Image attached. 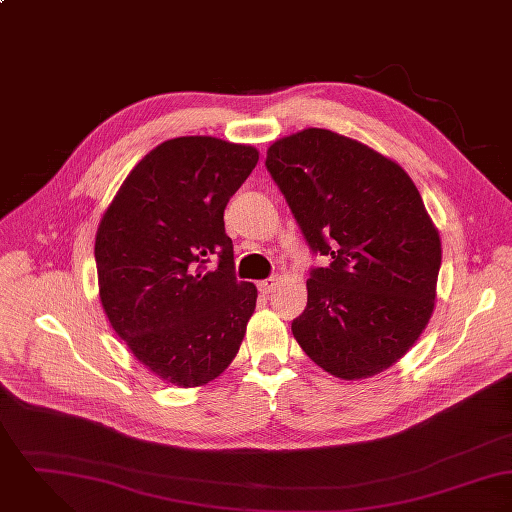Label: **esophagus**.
I'll list each match as a JSON object with an SVG mask.
<instances>
[{
	"instance_id": "esophagus-1",
	"label": "esophagus",
	"mask_w": 512,
	"mask_h": 512,
	"mask_svg": "<svg viewBox=\"0 0 512 512\" xmlns=\"http://www.w3.org/2000/svg\"><path fill=\"white\" fill-rule=\"evenodd\" d=\"M277 283H279V279H277V277H267V279L259 281V283H257V287H259V291H261V293H265V295H267V293H271V291L275 289V285H277Z\"/></svg>"
}]
</instances>
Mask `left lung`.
<instances>
[{"mask_svg": "<svg viewBox=\"0 0 512 512\" xmlns=\"http://www.w3.org/2000/svg\"><path fill=\"white\" fill-rule=\"evenodd\" d=\"M312 255L307 308L291 324L301 348L342 380L398 362L435 303L441 241L408 174L372 148L307 128L267 150Z\"/></svg>", "mask_w": 512, "mask_h": 512, "instance_id": "left-lung-1", "label": "left lung"}]
</instances>
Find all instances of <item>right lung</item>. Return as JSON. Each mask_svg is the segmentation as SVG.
Wrapping results in <instances>:
<instances>
[{
  "label": "right lung",
  "instance_id": "right-lung-1",
  "mask_svg": "<svg viewBox=\"0 0 512 512\" xmlns=\"http://www.w3.org/2000/svg\"><path fill=\"white\" fill-rule=\"evenodd\" d=\"M259 152L211 136L156 146L128 174L97 231L104 312L156 376L194 388L235 358L257 289L237 281L223 211ZM209 258L218 259L213 272Z\"/></svg>",
  "mask_w": 512,
  "mask_h": 512
}]
</instances>
